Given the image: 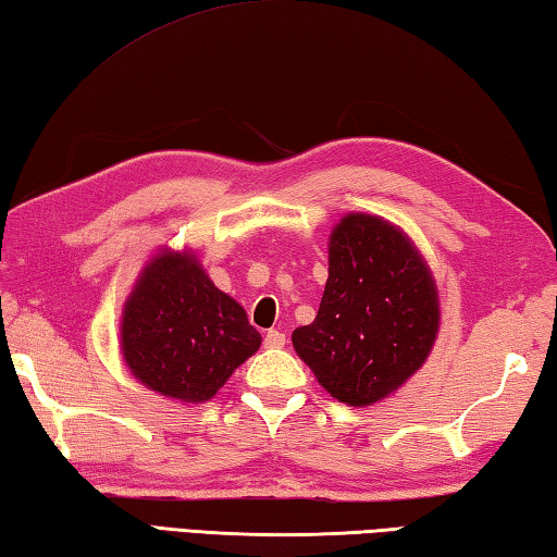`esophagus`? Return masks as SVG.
Returning a JSON list of instances; mask_svg holds the SVG:
<instances>
[{
    "label": "esophagus",
    "mask_w": 557,
    "mask_h": 557,
    "mask_svg": "<svg viewBox=\"0 0 557 557\" xmlns=\"http://www.w3.org/2000/svg\"><path fill=\"white\" fill-rule=\"evenodd\" d=\"M285 333L282 331H268L265 338H262V343H265V348H282L285 346Z\"/></svg>",
    "instance_id": "1"
}]
</instances>
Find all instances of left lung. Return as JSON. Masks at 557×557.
Returning <instances> with one entry per match:
<instances>
[{"label":"left lung","instance_id":"left-lung-1","mask_svg":"<svg viewBox=\"0 0 557 557\" xmlns=\"http://www.w3.org/2000/svg\"><path fill=\"white\" fill-rule=\"evenodd\" d=\"M438 333V295L419 250L389 221L348 214L333 228L319 313L292 333L321 387L352 407L409 380Z\"/></svg>","mask_w":557,"mask_h":557}]
</instances>
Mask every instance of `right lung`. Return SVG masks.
<instances>
[{
	"mask_svg": "<svg viewBox=\"0 0 557 557\" xmlns=\"http://www.w3.org/2000/svg\"><path fill=\"white\" fill-rule=\"evenodd\" d=\"M260 348L244 307L214 287L187 252H160L124 307L121 350L163 397L207 401Z\"/></svg>",
	"mask_w": 557,
	"mask_h": 557,
	"instance_id": "1",
	"label": "right lung"
}]
</instances>
